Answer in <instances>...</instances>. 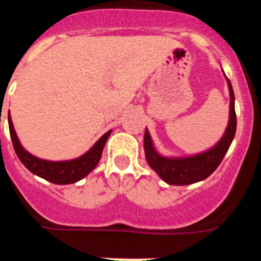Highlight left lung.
Here are the masks:
<instances>
[{"label": "left lung", "instance_id": "8db88e82", "mask_svg": "<svg viewBox=\"0 0 261 261\" xmlns=\"http://www.w3.org/2000/svg\"><path fill=\"white\" fill-rule=\"evenodd\" d=\"M230 94L229 123L221 140L208 150L187 156H166L158 153L151 140V136L145 129L144 149L147 165L153 168L158 176L171 186H188L197 183L212 175L223 156L229 150L237 130V115H235V96L229 78L226 77Z\"/></svg>", "mask_w": 261, "mask_h": 261}]
</instances>
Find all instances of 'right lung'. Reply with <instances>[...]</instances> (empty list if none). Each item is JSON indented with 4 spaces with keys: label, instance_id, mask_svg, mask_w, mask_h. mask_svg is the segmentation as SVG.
<instances>
[{
    "label": "right lung",
    "instance_id": "1",
    "mask_svg": "<svg viewBox=\"0 0 261 261\" xmlns=\"http://www.w3.org/2000/svg\"><path fill=\"white\" fill-rule=\"evenodd\" d=\"M8 119L14 150L17 153L18 158L20 159V162L26 166L32 174L38 175V176L43 177V179L53 184L77 183L78 180L87 176L100 161L106 141L112 132V130H108L107 133H105L86 153L82 154L78 158L69 159V161H47V159H41L32 155L22 146L19 138L15 133V129H14L10 112H9Z\"/></svg>",
    "mask_w": 261,
    "mask_h": 261
}]
</instances>
